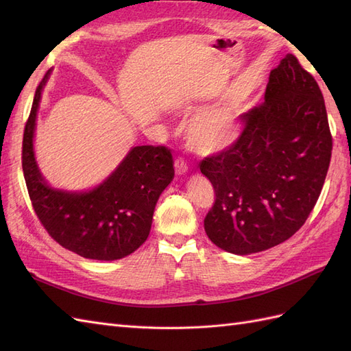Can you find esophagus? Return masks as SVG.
<instances>
[{"instance_id":"34e87169","label":"esophagus","mask_w":351,"mask_h":351,"mask_svg":"<svg viewBox=\"0 0 351 351\" xmlns=\"http://www.w3.org/2000/svg\"><path fill=\"white\" fill-rule=\"evenodd\" d=\"M174 167H176V173H177L178 176H183V174H186V173H187V168H189L183 158H178V159H176Z\"/></svg>"}]
</instances>
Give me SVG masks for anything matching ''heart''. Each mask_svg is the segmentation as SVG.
<instances>
[{"label":"heart","instance_id":"heart-1","mask_svg":"<svg viewBox=\"0 0 351 351\" xmlns=\"http://www.w3.org/2000/svg\"><path fill=\"white\" fill-rule=\"evenodd\" d=\"M239 134V111L231 104H221L197 112L186 127L190 147L200 155H217L227 151L236 143Z\"/></svg>","mask_w":351,"mask_h":351}]
</instances>
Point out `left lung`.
<instances>
[{
  "mask_svg": "<svg viewBox=\"0 0 351 351\" xmlns=\"http://www.w3.org/2000/svg\"><path fill=\"white\" fill-rule=\"evenodd\" d=\"M240 120L236 143L199 167L215 190L208 237L222 250L250 254L304 224L325 183L332 136L322 92L293 54L271 70L265 101Z\"/></svg>",
  "mask_w": 351,
  "mask_h": 351,
  "instance_id": "8db88e82",
  "label": "left lung"
}]
</instances>
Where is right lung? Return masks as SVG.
<instances>
[{
	"mask_svg": "<svg viewBox=\"0 0 351 351\" xmlns=\"http://www.w3.org/2000/svg\"><path fill=\"white\" fill-rule=\"evenodd\" d=\"M48 77L49 71L36 88L23 133L22 165L32 206L48 234L64 249L86 259H121L149 236L156 202L174 177L173 155L165 146H136L89 192L52 189L34 152L36 114Z\"/></svg>",
	"mask_w": 351,
	"mask_h": 351,
	"instance_id": "right-lung-1",
	"label": "right lung"
}]
</instances>
